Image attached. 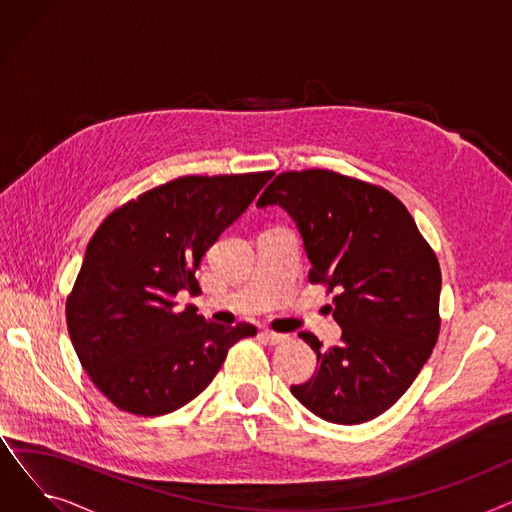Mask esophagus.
<instances>
[{
  "label": "esophagus",
  "mask_w": 512,
  "mask_h": 512,
  "mask_svg": "<svg viewBox=\"0 0 512 512\" xmlns=\"http://www.w3.org/2000/svg\"><path fill=\"white\" fill-rule=\"evenodd\" d=\"M261 338H263L265 342H270V344H282V342L288 340L286 334H278V332H272V330H263V332H261Z\"/></svg>",
  "instance_id": "esophagus-1"
}]
</instances>
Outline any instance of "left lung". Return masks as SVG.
Here are the masks:
<instances>
[{"label":"left lung","mask_w":512,"mask_h":512,"mask_svg":"<svg viewBox=\"0 0 512 512\" xmlns=\"http://www.w3.org/2000/svg\"><path fill=\"white\" fill-rule=\"evenodd\" d=\"M259 207L282 205L311 259L309 282L334 292L340 344L299 336L317 373L290 392L317 417L357 425L386 413L409 390L440 334V263L413 215L384 186L334 170L282 172Z\"/></svg>","instance_id":"obj_1"}]
</instances>
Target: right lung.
Segmentation results:
<instances>
[{"instance_id":"obj_1","label":"right lung","mask_w":512,"mask_h":512,"mask_svg":"<svg viewBox=\"0 0 512 512\" xmlns=\"http://www.w3.org/2000/svg\"><path fill=\"white\" fill-rule=\"evenodd\" d=\"M274 172L180 176L114 209L87 245L66 299L80 365L114 407L157 417L199 396L228 348L257 334L176 311L197 294L205 251L245 211Z\"/></svg>"}]
</instances>
